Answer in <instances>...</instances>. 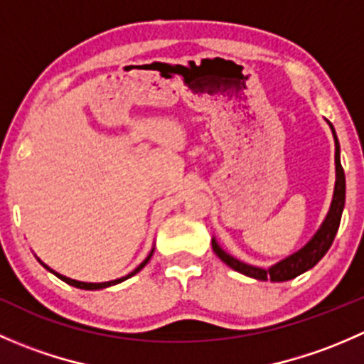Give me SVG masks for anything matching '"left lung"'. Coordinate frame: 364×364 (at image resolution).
<instances>
[{
  "label": "left lung",
  "mask_w": 364,
  "mask_h": 364,
  "mask_svg": "<svg viewBox=\"0 0 364 364\" xmlns=\"http://www.w3.org/2000/svg\"><path fill=\"white\" fill-rule=\"evenodd\" d=\"M333 130V137H335V164H336V181H335V193H333L331 208H329L328 216L322 222L321 229L315 232V236L304 245L301 250H297L292 255H289L287 259L280 260L274 266L267 267V269H262V267L250 266V264H245L241 260L234 259L232 255H229L225 250L220 248V245L216 243V240L213 237L211 245L213 250H215L216 255L223 260L229 267H232L234 271L241 274H247V277L255 278V280H271V282H287L292 280V278L299 277L304 271L311 269L322 257L326 255V252L329 250V247L333 245V240H335L336 232H338L341 213H343L345 205V174L343 167H341L340 161V142L338 137L335 134V128L329 123Z\"/></svg>",
  "instance_id": "1"
}]
</instances>
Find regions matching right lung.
Masks as SVG:
<instances>
[{
	"mask_svg": "<svg viewBox=\"0 0 364 364\" xmlns=\"http://www.w3.org/2000/svg\"><path fill=\"white\" fill-rule=\"evenodd\" d=\"M153 252H155V248H153L151 252H149V255L146 257L144 260H142L141 264H139L137 267H135L134 271H132V273H128L127 277H123V278H117V280H111V282H102V284H87V282H79V280H72V278H68V277H63V274H60V273H56V271H53L50 269L49 266H46V264L42 262V260L38 259V262L42 264L43 267H46V269H49L50 273L53 274H56L58 278H60V280H63L65 284H68V285H72V287H77V289H84V291H98V289H105V287H111V285H116V284H121V282H124V280H128V278L130 277H134L135 273H139V271L142 269V267L146 266V264L149 262V259H151V255H153Z\"/></svg>",
	"mask_w": 364,
	"mask_h": 364,
	"instance_id": "add662e5",
	"label": "right lung"
}]
</instances>
